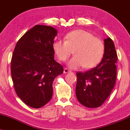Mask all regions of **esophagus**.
<instances>
[{
	"instance_id": "obj_1",
	"label": "esophagus",
	"mask_w": 130,
	"mask_h": 130,
	"mask_svg": "<svg viewBox=\"0 0 130 130\" xmlns=\"http://www.w3.org/2000/svg\"><path fill=\"white\" fill-rule=\"evenodd\" d=\"M63 72H64V73H70V72H71V71H70V70H68V68H64Z\"/></svg>"
}]
</instances>
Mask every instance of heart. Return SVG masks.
Instances as JSON below:
<instances>
[{
	"label": "heart",
	"mask_w": 130,
	"mask_h": 130,
	"mask_svg": "<svg viewBox=\"0 0 130 130\" xmlns=\"http://www.w3.org/2000/svg\"><path fill=\"white\" fill-rule=\"evenodd\" d=\"M53 50L59 60H65L72 53L74 55L68 62L71 68L83 66L90 68L99 63L104 54L103 41L92 34L77 30L70 32L65 37V40H57L53 44Z\"/></svg>",
	"instance_id": "heart-1"
}]
</instances>
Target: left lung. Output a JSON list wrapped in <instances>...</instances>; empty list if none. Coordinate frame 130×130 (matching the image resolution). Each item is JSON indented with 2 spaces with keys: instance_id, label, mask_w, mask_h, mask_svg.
I'll list each match as a JSON object with an SVG mask.
<instances>
[{
  "instance_id": "obj_1",
  "label": "left lung",
  "mask_w": 130,
  "mask_h": 130,
  "mask_svg": "<svg viewBox=\"0 0 130 130\" xmlns=\"http://www.w3.org/2000/svg\"><path fill=\"white\" fill-rule=\"evenodd\" d=\"M104 41V53L100 63L89 71L76 73L77 99L87 108L101 106L116 84L118 59L116 47L109 37Z\"/></svg>"
}]
</instances>
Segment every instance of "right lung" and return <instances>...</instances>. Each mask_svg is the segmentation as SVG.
Segmentation results:
<instances>
[{
	"instance_id": "1",
	"label": "right lung",
	"mask_w": 130,
	"mask_h": 130,
	"mask_svg": "<svg viewBox=\"0 0 130 130\" xmlns=\"http://www.w3.org/2000/svg\"><path fill=\"white\" fill-rule=\"evenodd\" d=\"M57 34L51 26L36 25L16 43L11 74L18 96L27 105L40 108L53 96L54 79L63 67L54 60L53 44Z\"/></svg>"
}]
</instances>
